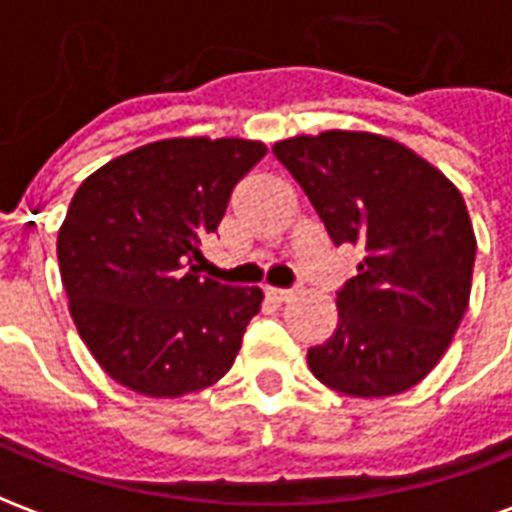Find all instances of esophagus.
Masks as SVG:
<instances>
[{"instance_id":"1","label":"esophagus","mask_w":512,"mask_h":512,"mask_svg":"<svg viewBox=\"0 0 512 512\" xmlns=\"http://www.w3.org/2000/svg\"><path fill=\"white\" fill-rule=\"evenodd\" d=\"M266 296L277 304H285V301L293 299V290H282V288H266Z\"/></svg>"}]
</instances>
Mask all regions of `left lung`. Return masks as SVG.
Segmentation results:
<instances>
[{
  "mask_svg": "<svg viewBox=\"0 0 512 512\" xmlns=\"http://www.w3.org/2000/svg\"><path fill=\"white\" fill-rule=\"evenodd\" d=\"M274 156L334 244L365 249L337 293V329L307 351L312 376L351 397L406 392L439 365L469 307L477 241L461 191L367 131L293 136Z\"/></svg>",
  "mask_w": 512,
  "mask_h": 512,
  "instance_id": "1",
  "label": "left lung"
}]
</instances>
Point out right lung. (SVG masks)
Listing matches in <instances>:
<instances>
[{"label":"right lung","mask_w":512,"mask_h":512,"mask_svg":"<svg viewBox=\"0 0 512 512\" xmlns=\"http://www.w3.org/2000/svg\"><path fill=\"white\" fill-rule=\"evenodd\" d=\"M266 156L252 139H161L95 169L57 235L71 318L95 362L147 397L216 384L263 290L200 277L235 183Z\"/></svg>","instance_id":"obj_1"}]
</instances>
